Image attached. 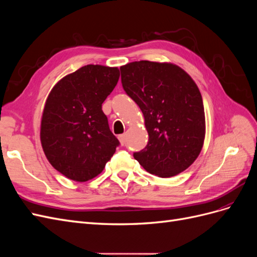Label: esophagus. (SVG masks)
Returning <instances> with one entry per match:
<instances>
[{"label": "esophagus", "instance_id": "obj_1", "mask_svg": "<svg viewBox=\"0 0 257 257\" xmlns=\"http://www.w3.org/2000/svg\"><path fill=\"white\" fill-rule=\"evenodd\" d=\"M119 141H120V143H121V145L122 146H124V145H125V135H124V134H121V135H119Z\"/></svg>", "mask_w": 257, "mask_h": 257}]
</instances>
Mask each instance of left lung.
<instances>
[{
	"label": "left lung",
	"mask_w": 257,
	"mask_h": 257,
	"mask_svg": "<svg viewBox=\"0 0 257 257\" xmlns=\"http://www.w3.org/2000/svg\"><path fill=\"white\" fill-rule=\"evenodd\" d=\"M122 87L141 108L149 135L134 152L147 172L161 178L185 170L197 159L205 139V110L196 83L182 68L139 61L120 67Z\"/></svg>",
	"instance_id": "obj_1"
}]
</instances>
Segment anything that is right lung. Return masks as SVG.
<instances>
[{
    "label": "right lung",
    "mask_w": 257,
    "mask_h": 257,
    "mask_svg": "<svg viewBox=\"0 0 257 257\" xmlns=\"http://www.w3.org/2000/svg\"><path fill=\"white\" fill-rule=\"evenodd\" d=\"M118 67L85 65L62 78L46 100L41 142L50 164L74 181L103 172L120 145L102 104L118 83Z\"/></svg>",
    "instance_id": "obj_1"
}]
</instances>
